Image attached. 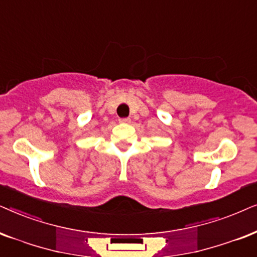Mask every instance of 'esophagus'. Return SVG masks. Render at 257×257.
Masks as SVG:
<instances>
[{
  "instance_id": "1",
  "label": "esophagus",
  "mask_w": 257,
  "mask_h": 257,
  "mask_svg": "<svg viewBox=\"0 0 257 257\" xmlns=\"http://www.w3.org/2000/svg\"><path fill=\"white\" fill-rule=\"evenodd\" d=\"M118 121L121 123H129V122H131V118H129V117H122V118H119Z\"/></svg>"
}]
</instances>
